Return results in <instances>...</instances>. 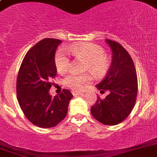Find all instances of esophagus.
<instances>
[{
	"instance_id": "34e87169",
	"label": "esophagus",
	"mask_w": 157,
	"mask_h": 157,
	"mask_svg": "<svg viewBox=\"0 0 157 157\" xmlns=\"http://www.w3.org/2000/svg\"><path fill=\"white\" fill-rule=\"evenodd\" d=\"M73 94L74 96H77V95H80V94H82L81 92H79V91H73Z\"/></svg>"
}]
</instances>
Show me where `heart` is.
I'll return each instance as SVG.
<instances>
[{
	"label": "heart",
	"mask_w": 157,
	"mask_h": 157,
	"mask_svg": "<svg viewBox=\"0 0 157 157\" xmlns=\"http://www.w3.org/2000/svg\"><path fill=\"white\" fill-rule=\"evenodd\" d=\"M76 59L86 62L84 70L91 71L98 77L104 75L108 70L110 64L109 57L104 52L102 48L94 44L84 43L73 44L69 48ZM55 65L59 73H65L70 68V59L66 52L59 50L55 56ZM91 73L75 74L70 73L63 80L66 87L76 91H81L86 84L91 81Z\"/></svg>",
	"instance_id": "b5f03b06"
}]
</instances>
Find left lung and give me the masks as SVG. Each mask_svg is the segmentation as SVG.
I'll return each instance as SVG.
<instances>
[{"label": "left lung", "instance_id": "1", "mask_svg": "<svg viewBox=\"0 0 157 157\" xmlns=\"http://www.w3.org/2000/svg\"><path fill=\"white\" fill-rule=\"evenodd\" d=\"M112 50V63L106 76L96 85L101 92L109 94L104 99L98 97L91 108V115L105 125H116L130 115L136 101L138 79L133 60L122 45L106 39Z\"/></svg>", "mask_w": 157, "mask_h": 157}]
</instances>
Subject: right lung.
Here are the masks:
<instances>
[{
	"label": "right lung",
	"instance_id": "obj_1",
	"mask_svg": "<svg viewBox=\"0 0 157 157\" xmlns=\"http://www.w3.org/2000/svg\"><path fill=\"white\" fill-rule=\"evenodd\" d=\"M62 40L45 38L31 48L24 57L16 83L17 99L24 115L35 126L49 128L66 117L73 96L67 89L54 98L49 94L56 75L55 54Z\"/></svg>",
	"mask_w": 157,
	"mask_h": 157
}]
</instances>
